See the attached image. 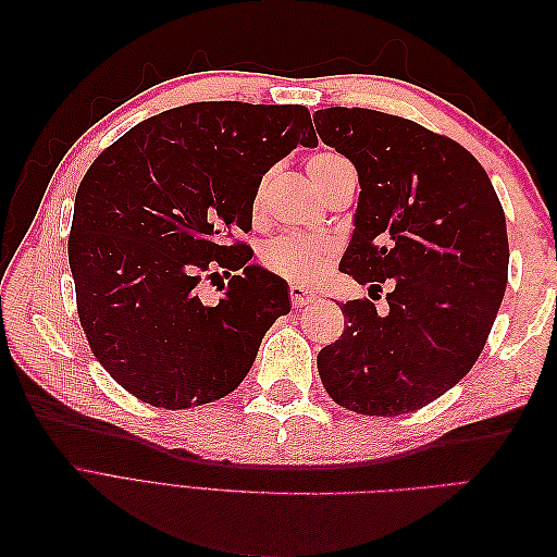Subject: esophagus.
<instances>
[{"label": "esophagus", "instance_id": "34e87169", "mask_svg": "<svg viewBox=\"0 0 557 557\" xmlns=\"http://www.w3.org/2000/svg\"><path fill=\"white\" fill-rule=\"evenodd\" d=\"M290 301L295 309H301V307L311 305V301H315V293L307 290L305 285H290Z\"/></svg>", "mask_w": 557, "mask_h": 557}]
</instances>
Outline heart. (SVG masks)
<instances>
[{
    "label": "heart",
    "mask_w": 557,
    "mask_h": 557,
    "mask_svg": "<svg viewBox=\"0 0 557 557\" xmlns=\"http://www.w3.org/2000/svg\"><path fill=\"white\" fill-rule=\"evenodd\" d=\"M339 164H346V160L330 150L315 153L307 162V172L313 178V183L323 185L327 176ZM260 199H256V207ZM332 256V246L323 239L307 237V234H281V237L267 242L262 248V264L283 278H290L295 283H311L323 276Z\"/></svg>",
    "instance_id": "obj_1"
}]
</instances>
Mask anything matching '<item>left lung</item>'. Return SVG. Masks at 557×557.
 Returning a JSON list of instances; mask_svg holds the SVG:
<instances>
[{
	"label": "left lung",
	"mask_w": 557,
	"mask_h": 557,
	"mask_svg": "<svg viewBox=\"0 0 557 557\" xmlns=\"http://www.w3.org/2000/svg\"><path fill=\"white\" fill-rule=\"evenodd\" d=\"M315 129L356 164L352 234L339 272L385 283L342 305L346 327L318 352L327 395L362 416H399L442 397L479 360L507 290V221L467 148L372 109L315 111Z\"/></svg>",
	"instance_id": "1"
}]
</instances>
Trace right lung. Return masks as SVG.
I'll return each instance as SVG.
<instances>
[{"label": "right lung", "instance_id": "right-lung-1", "mask_svg": "<svg viewBox=\"0 0 557 557\" xmlns=\"http://www.w3.org/2000/svg\"><path fill=\"white\" fill-rule=\"evenodd\" d=\"M297 146H318L307 107L197 102L134 125L83 176L70 234L78 318L127 393L190 409L246 379L290 293L230 237L250 230L262 176ZM218 268L238 274L207 306L196 283Z\"/></svg>", "mask_w": 557, "mask_h": 557}]
</instances>
